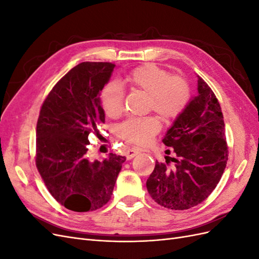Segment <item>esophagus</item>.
I'll return each mask as SVG.
<instances>
[{
    "label": "esophagus",
    "instance_id": "esophagus-1",
    "mask_svg": "<svg viewBox=\"0 0 259 259\" xmlns=\"http://www.w3.org/2000/svg\"><path fill=\"white\" fill-rule=\"evenodd\" d=\"M138 153H139V149L131 148V149H128V150H126V152H125V155H126L127 160H131V159L134 158L135 155H137Z\"/></svg>",
    "mask_w": 259,
    "mask_h": 259
}]
</instances>
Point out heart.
<instances>
[{
    "label": "heart",
    "mask_w": 259,
    "mask_h": 259,
    "mask_svg": "<svg viewBox=\"0 0 259 259\" xmlns=\"http://www.w3.org/2000/svg\"><path fill=\"white\" fill-rule=\"evenodd\" d=\"M134 90L143 92L149 97L150 110L159 113L164 120H175L189 103V84L180 75H169L155 65H144L133 70L123 79ZM100 105L110 117H119L124 110V93L121 86L108 83L100 93ZM161 130L159 117L149 115L131 117L120 125V136L128 143L147 145Z\"/></svg>",
    "instance_id": "obj_1"
}]
</instances>
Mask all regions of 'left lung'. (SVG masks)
Returning a JSON list of instances; mask_svg holds the SVG:
<instances>
[{
    "label": "left lung",
    "instance_id": "obj_1",
    "mask_svg": "<svg viewBox=\"0 0 259 259\" xmlns=\"http://www.w3.org/2000/svg\"><path fill=\"white\" fill-rule=\"evenodd\" d=\"M169 147L165 162H155L147 179L151 198L169 209L200 204L216 188L228 161L221 105L207 83L198 75V95L187 105L163 138Z\"/></svg>",
    "mask_w": 259,
    "mask_h": 259
}]
</instances>
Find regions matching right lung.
Masks as SVG:
<instances>
[{"mask_svg": "<svg viewBox=\"0 0 259 259\" xmlns=\"http://www.w3.org/2000/svg\"><path fill=\"white\" fill-rule=\"evenodd\" d=\"M115 65L81 62L62 76L41 107L36 124L35 164L53 198L73 211L103 207L110 200L125 156L103 162L88 154L89 135L105 122L100 92Z\"/></svg>", "mask_w": 259, "mask_h": 259, "instance_id": "1", "label": "right lung"}]
</instances>
